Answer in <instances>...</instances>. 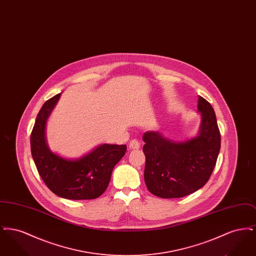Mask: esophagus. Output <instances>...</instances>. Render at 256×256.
Listing matches in <instances>:
<instances>
[{"label": "esophagus", "instance_id": "esophagus-1", "mask_svg": "<svg viewBox=\"0 0 256 256\" xmlns=\"http://www.w3.org/2000/svg\"><path fill=\"white\" fill-rule=\"evenodd\" d=\"M139 146H140V143L136 139H134L130 142V150H138Z\"/></svg>", "mask_w": 256, "mask_h": 256}]
</instances>
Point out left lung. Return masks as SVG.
I'll use <instances>...</instances> for the list:
<instances>
[{"mask_svg":"<svg viewBox=\"0 0 256 256\" xmlns=\"http://www.w3.org/2000/svg\"><path fill=\"white\" fill-rule=\"evenodd\" d=\"M198 112L200 124L193 137L174 140L160 132L144 134V178L152 194L182 198L208 182L219 156L220 134L214 110L202 97H198Z\"/></svg>","mask_w":256,"mask_h":256,"instance_id":"left-lung-1","label":"left lung"}]
</instances>
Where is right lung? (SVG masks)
<instances>
[{
  "label": "right lung",
  "instance_id": "add662e5",
  "mask_svg": "<svg viewBox=\"0 0 256 256\" xmlns=\"http://www.w3.org/2000/svg\"><path fill=\"white\" fill-rule=\"evenodd\" d=\"M61 93L47 100L37 115L30 135L32 156L43 182L56 195L68 200H93L110 184L115 165L126 154V145L100 144L76 158L52 152L46 139V126Z\"/></svg>",
  "mask_w": 256,
  "mask_h": 256
}]
</instances>
